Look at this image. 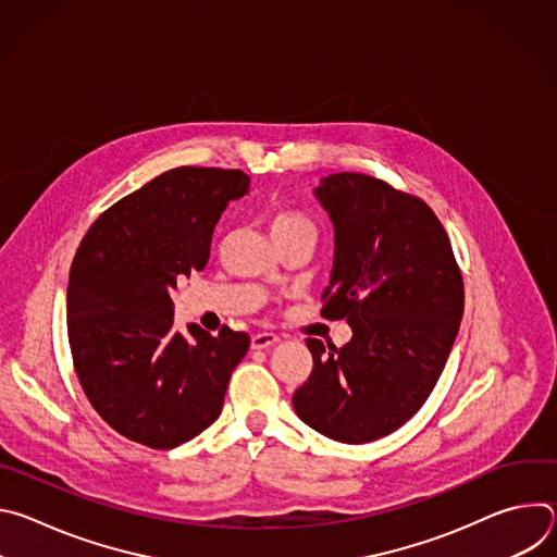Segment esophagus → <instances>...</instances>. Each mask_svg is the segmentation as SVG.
<instances>
[{"label":"esophagus","instance_id":"obj_1","mask_svg":"<svg viewBox=\"0 0 557 557\" xmlns=\"http://www.w3.org/2000/svg\"><path fill=\"white\" fill-rule=\"evenodd\" d=\"M280 342V337L275 333H258L251 337V348L253 350H267L271 346H275Z\"/></svg>","mask_w":557,"mask_h":557}]
</instances>
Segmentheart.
Here are the masks:
<instances>
[{
  "mask_svg": "<svg viewBox=\"0 0 557 557\" xmlns=\"http://www.w3.org/2000/svg\"><path fill=\"white\" fill-rule=\"evenodd\" d=\"M271 231H273V237L275 235H284V233H293V231H312V222L306 215H301L299 211L282 209V211H277L273 215Z\"/></svg>",
  "mask_w": 557,
  "mask_h": 557,
  "instance_id": "heart-1",
  "label": "heart"
}]
</instances>
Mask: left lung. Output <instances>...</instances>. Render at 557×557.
<instances>
[{"instance_id":"obj_1","label":"left lung","mask_w":557,"mask_h":557,"mask_svg":"<svg viewBox=\"0 0 557 557\" xmlns=\"http://www.w3.org/2000/svg\"><path fill=\"white\" fill-rule=\"evenodd\" d=\"M335 228V258L322 314L346 320L337 348L306 339L308 381L297 417L350 445L387 436L432 394L462 320V277L434 211L366 174H331L314 187Z\"/></svg>"}]
</instances>
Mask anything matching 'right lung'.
Listing matches in <instances>:
<instances>
[{
    "label": "right lung",
    "instance_id": "obj_1",
    "mask_svg": "<svg viewBox=\"0 0 557 557\" xmlns=\"http://www.w3.org/2000/svg\"><path fill=\"white\" fill-rule=\"evenodd\" d=\"M245 194L240 170L178 168L112 205L76 249L67 282L74 370L92 408L129 441L172 449L220 417L249 335L174 331L172 295L205 269L222 211Z\"/></svg>",
    "mask_w": 557,
    "mask_h": 557
}]
</instances>
